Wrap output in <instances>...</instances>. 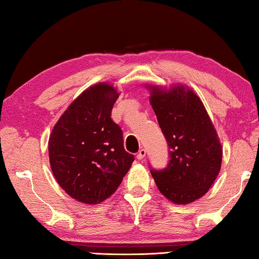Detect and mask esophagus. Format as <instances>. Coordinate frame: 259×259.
<instances>
[{"label": "esophagus", "mask_w": 259, "mask_h": 259, "mask_svg": "<svg viewBox=\"0 0 259 259\" xmlns=\"http://www.w3.org/2000/svg\"><path fill=\"white\" fill-rule=\"evenodd\" d=\"M146 150L145 149H141V150H139V152H138V155H137V159H138V160H142V159H144L145 157H146Z\"/></svg>", "instance_id": "esophagus-1"}]
</instances>
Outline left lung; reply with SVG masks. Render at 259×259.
<instances>
[{
  "label": "left lung",
  "mask_w": 259,
  "mask_h": 259,
  "mask_svg": "<svg viewBox=\"0 0 259 259\" xmlns=\"http://www.w3.org/2000/svg\"><path fill=\"white\" fill-rule=\"evenodd\" d=\"M149 101L169 146L168 167L151 170L159 191L176 205L207 194L221 171L223 148L207 110L194 90L147 84Z\"/></svg>",
  "instance_id": "8db88e82"
}]
</instances>
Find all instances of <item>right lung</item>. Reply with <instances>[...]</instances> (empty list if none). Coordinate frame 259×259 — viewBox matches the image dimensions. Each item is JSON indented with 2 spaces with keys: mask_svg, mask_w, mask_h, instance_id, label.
<instances>
[{
  "mask_svg": "<svg viewBox=\"0 0 259 259\" xmlns=\"http://www.w3.org/2000/svg\"><path fill=\"white\" fill-rule=\"evenodd\" d=\"M119 96L108 82L88 88L62 113L49 138L54 178L82 203L98 205L113 195L135 160L111 119Z\"/></svg>",
  "mask_w": 259,
  "mask_h": 259,
  "instance_id": "add662e5",
  "label": "right lung"
}]
</instances>
